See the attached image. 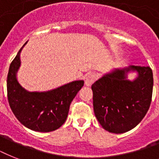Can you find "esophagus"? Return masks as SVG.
<instances>
[{
    "mask_svg": "<svg viewBox=\"0 0 159 159\" xmlns=\"http://www.w3.org/2000/svg\"><path fill=\"white\" fill-rule=\"evenodd\" d=\"M97 76L96 73L94 72H90V73H87L86 77H85V84L87 87H89L93 83V82L97 80Z\"/></svg>",
    "mask_w": 159,
    "mask_h": 159,
    "instance_id": "esophagus-1",
    "label": "esophagus"
}]
</instances>
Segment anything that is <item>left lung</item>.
Here are the masks:
<instances>
[{
	"label": "left lung",
	"instance_id": "left-lung-1",
	"mask_svg": "<svg viewBox=\"0 0 159 159\" xmlns=\"http://www.w3.org/2000/svg\"><path fill=\"white\" fill-rule=\"evenodd\" d=\"M130 70L138 72L134 81L127 79ZM153 86L152 69L141 66L117 68L94 82V113L103 129L122 134L138 125L149 109Z\"/></svg>",
	"mask_w": 159,
	"mask_h": 159
}]
</instances>
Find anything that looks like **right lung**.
I'll return each instance as SVG.
<instances>
[{"label":"right lung","mask_w":159,"mask_h":159,"mask_svg":"<svg viewBox=\"0 0 159 159\" xmlns=\"http://www.w3.org/2000/svg\"><path fill=\"white\" fill-rule=\"evenodd\" d=\"M23 47L11 62L9 68L7 75L9 105L18 120L27 128L38 132L53 131L66 121L70 104L83 87L84 82L74 81L48 92L26 91L16 78V73L20 66V53Z\"/></svg>","instance_id":"1"}]
</instances>
